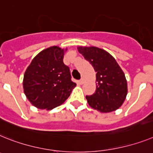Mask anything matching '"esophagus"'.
<instances>
[{
  "label": "esophagus",
  "instance_id": "obj_1",
  "mask_svg": "<svg viewBox=\"0 0 153 153\" xmlns=\"http://www.w3.org/2000/svg\"><path fill=\"white\" fill-rule=\"evenodd\" d=\"M79 84H83V83H84V80H83V79H80V80L79 81Z\"/></svg>",
  "mask_w": 153,
  "mask_h": 153
}]
</instances>
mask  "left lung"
Returning a JSON list of instances; mask_svg holds the SVG:
<instances>
[{
    "instance_id": "1",
    "label": "left lung",
    "mask_w": 153,
    "mask_h": 153,
    "mask_svg": "<svg viewBox=\"0 0 153 153\" xmlns=\"http://www.w3.org/2000/svg\"><path fill=\"white\" fill-rule=\"evenodd\" d=\"M77 49L97 72L96 91L86 96L90 106L102 113L118 109L128 94L127 80L119 65L104 49L94 46H79Z\"/></svg>"
}]
</instances>
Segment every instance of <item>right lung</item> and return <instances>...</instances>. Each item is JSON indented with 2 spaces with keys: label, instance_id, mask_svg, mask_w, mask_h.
<instances>
[{
  "label": "right lung",
  "instance_id": "add662e5",
  "mask_svg": "<svg viewBox=\"0 0 153 153\" xmlns=\"http://www.w3.org/2000/svg\"><path fill=\"white\" fill-rule=\"evenodd\" d=\"M65 51L58 46L44 49L32 59L24 75L25 94L39 109L51 110L70 97L76 83L63 63Z\"/></svg>",
  "mask_w": 153,
  "mask_h": 153
}]
</instances>
